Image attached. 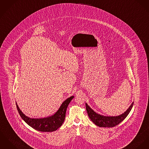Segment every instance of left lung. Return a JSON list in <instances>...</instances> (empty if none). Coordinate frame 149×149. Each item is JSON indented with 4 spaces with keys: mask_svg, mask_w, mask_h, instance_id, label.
I'll return each instance as SVG.
<instances>
[{
    "mask_svg": "<svg viewBox=\"0 0 149 149\" xmlns=\"http://www.w3.org/2000/svg\"><path fill=\"white\" fill-rule=\"evenodd\" d=\"M134 102L132 104L128 109L120 116L116 117H105L97 114L91 108L86 104H85L86 109L89 118L91 121L99 127H111L117 126L127 116L130 110L133 108Z\"/></svg>",
    "mask_w": 149,
    "mask_h": 149,
    "instance_id": "left-lung-1",
    "label": "left lung"
}]
</instances>
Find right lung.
Masks as SVG:
<instances>
[{"mask_svg":"<svg viewBox=\"0 0 149 149\" xmlns=\"http://www.w3.org/2000/svg\"><path fill=\"white\" fill-rule=\"evenodd\" d=\"M74 96H71L67 98L61 104L60 108L54 115L44 118L33 119L26 116L20 110L16 104L17 111L22 118L33 129L42 132H52L58 129L64 121L65 118L66 110L69 104L73 98Z\"/></svg>","mask_w":149,"mask_h":149,"instance_id":"add662e5","label":"right lung"}]
</instances>
